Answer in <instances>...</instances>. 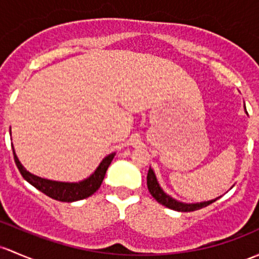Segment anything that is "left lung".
<instances>
[{"instance_id": "1", "label": "left lung", "mask_w": 259, "mask_h": 259, "mask_svg": "<svg viewBox=\"0 0 259 259\" xmlns=\"http://www.w3.org/2000/svg\"><path fill=\"white\" fill-rule=\"evenodd\" d=\"M146 179H148V189H149V191H150V194L152 195V197H154L157 202L161 203V205H164V206H166V207H168L171 209H175V211H179V212L196 211V209L203 208V207H206V206L211 205V203L214 202L217 198H220V197H217V198H214V200L205 201V202H197V203L180 202V201L175 200V198H172L171 196H168L164 191V190L160 187L156 176H155L154 170H152L151 167L149 168L148 178Z\"/></svg>"}]
</instances>
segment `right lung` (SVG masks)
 Returning <instances> with one entry per match:
<instances>
[{"label": "right lung", "mask_w": 259, "mask_h": 259, "mask_svg": "<svg viewBox=\"0 0 259 259\" xmlns=\"http://www.w3.org/2000/svg\"><path fill=\"white\" fill-rule=\"evenodd\" d=\"M11 134V130H10ZM13 150V156H15V162L17 165L18 170H20L21 175L26 181H28L32 186L36 187L40 192L46 194L50 197L54 198L57 201H62V202H74V201L83 200V198L89 197L97 191L102 185L103 180H104L105 172H107L109 165L113 161L115 152H111L108 156L103 159L97 170L92 174L89 178L84 179L83 181L79 182H61V181H53V180L42 179L39 176L33 175L29 171H27L23 167L18 160L17 155H16L15 149Z\"/></svg>", "instance_id": "add662e5"}]
</instances>
